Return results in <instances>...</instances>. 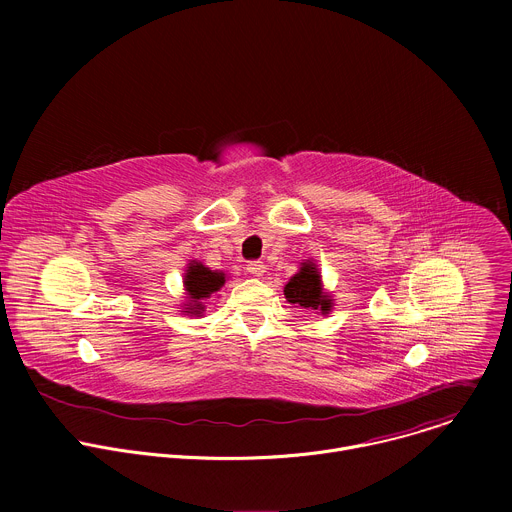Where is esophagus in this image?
Here are the masks:
<instances>
[{
    "label": "esophagus",
    "mask_w": 512,
    "mask_h": 512,
    "mask_svg": "<svg viewBox=\"0 0 512 512\" xmlns=\"http://www.w3.org/2000/svg\"><path fill=\"white\" fill-rule=\"evenodd\" d=\"M247 269H249V273H251L253 277H261V275L265 273V263H263V261H251V263L247 265Z\"/></svg>",
    "instance_id": "1"
}]
</instances>
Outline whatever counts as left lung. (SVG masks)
Wrapping results in <instances>:
<instances>
[{
  "instance_id": "obj_1",
  "label": "left lung",
  "mask_w": 512,
  "mask_h": 512,
  "mask_svg": "<svg viewBox=\"0 0 512 512\" xmlns=\"http://www.w3.org/2000/svg\"><path fill=\"white\" fill-rule=\"evenodd\" d=\"M283 296L291 306L304 312L326 316L334 310V298L330 291L324 289L322 273L314 259H306L298 273L291 275L283 287Z\"/></svg>"
}]
</instances>
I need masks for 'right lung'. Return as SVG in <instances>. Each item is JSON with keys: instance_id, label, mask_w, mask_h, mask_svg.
I'll use <instances>...</instances> for the list:
<instances>
[{"instance_id": "right-lung-1", "label": "right lung", "mask_w": 512, "mask_h": 512, "mask_svg": "<svg viewBox=\"0 0 512 512\" xmlns=\"http://www.w3.org/2000/svg\"><path fill=\"white\" fill-rule=\"evenodd\" d=\"M227 281V273L221 269H210L200 261H190L184 273V304L180 310L186 316H202L206 312V300L221 291Z\"/></svg>"}]
</instances>
